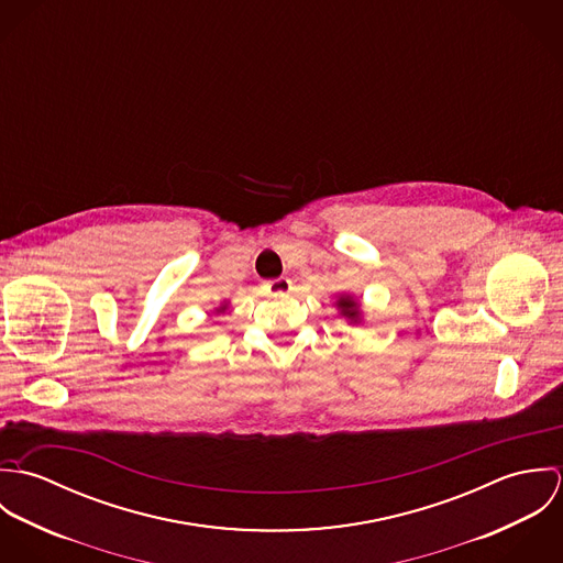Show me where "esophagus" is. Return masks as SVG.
Wrapping results in <instances>:
<instances>
[{"instance_id": "1", "label": "esophagus", "mask_w": 563, "mask_h": 563, "mask_svg": "<svg viewBox=\"0 0 563 563\" xmlns=\"http://www.w3.org/2000/svg\"><path fill=\"white\" fill-rule=\"evenodd\" d=\"M266 292L271 297H284V295L292 292V279H288V277L271 279V282H266Z\"/></svg>"}]
</instances>
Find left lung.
Returning <instances> with one entry per match:
<instances>
[{
	"instance_id": "1",
	"label": "left lung",
	"mask_w": 563,
	"mask_h": 563,
	"mask_svg": "<svg viewBox=\"0 0 563 563\" xmlns=\"http://www.w3.org/2000/svg\"><path fill=\"white\" fill-rule=\"evenodd\" d=\"M335 308H338L340 317H344L351 324L362 322V308H360V301L353 295H340L335 299Z\"/></svg>"
}]
</instances>
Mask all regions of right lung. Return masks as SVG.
<instances>
[{
	"mask_svg": "<svg viewBox=\"0 0 563 563\" xmlns=\"http://www.w3.org/2000/svg\"><path fill=\"white\" fill-rule=\"evenodd\" d=\"M228 308H230V303H228V301H223L221 306H217V308H214V312H217V314H221V312H225Z\"/></svg>",
	"mask_w": 563,
	"mask_h": 563,
	"instance_id": "1",
	"label": "right lung"
}]
</instances>
